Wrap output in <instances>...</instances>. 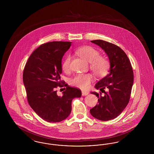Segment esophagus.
<instances>
[{"label": "esophagus", "mask_w": 154, "mask_h": 154, "mask_svg": "<svg viewBox=\"0 0 154 154\" xmlns=\"http://www.w3.org/2000/svg\"><path fill=\"white\" fill-rule=\"evenodd\" d=\"M88 94V92H86V91H82V96H86Z\"/></svg>", "instance_id": "esophagus-1"}]
</instances>
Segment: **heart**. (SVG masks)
I'll use <instances>...</instances> for the list:
<instances>
[{
  "mask_svg": "<svg viewBox=\"0 0 154 154\" xmlns=\"http://www.w3.org/2000/svg\"><path fill=\"white\" fill-rule=\"evenodd\" d=\"M77 54L81 58L90 63V69L93 73L98 75L103 76L107 73L110 63L108 59L100 56V52L91 46H84L80 48ZM71 57L67 55L62 63V68L64 72L70 70ZM92 77L90 74H80L71 80L72 85L77 88L85 89L89 88Z\"/></svg>",
  "mask_w": 154,
  "mask_h": 154,
  "instance_id": "1",
  "label": "heart"
}]
</instances>
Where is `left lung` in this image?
I'll return each mask as SVG.
<instances>
[{
	"label": "left lung",
	"mask_w": 154,
	"mask_h": 154,
	"mask_svg": "<svg viewBox=\"0 0 154 154\" xmlns=\"http://www.w3.org/2000/svg\"><path fill=\"white\" fill-rule=\"evenodd\" d=\"M91 42L100 47L107 54L110 67L109 73L95 87L104 95L100 92H91L97 96L99 103L90 110V113L99 120L109 121L117 117L129 102L134 80L133 69L128 56L117 45L102 40ZM106 88L107 92L104 91Z\"/></svg>",
	"instance_id": "left-lung-1"
}]
</instances>
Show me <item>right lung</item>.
<instances>
[{
    "instance_id": "add662e5",
    "label": "right lung",
    "mask_w": 154,
    "mask_h": 154,
    "mask_svg": "<svg viewBox=\"0 0 154 154\" xmlns=\"http://www.w3.org/2000/svg\"><path fill=\"white\" fill-rule=\"evenodd\" d=\"M71 42H51L42 44L30 55L23 72L28 102L37 114L49 122H60L69 117L72 102L81 91L60 80L62 59ZM65 87L60 97L56 88Z\"/></svg>"
}]
</instances>
